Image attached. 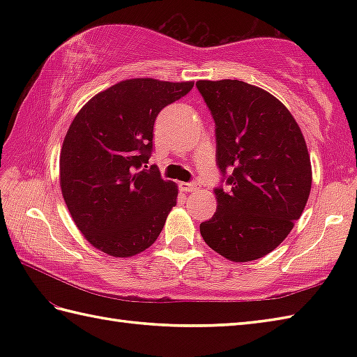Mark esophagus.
Masks as SVG:
<instances>
[{"label":"esophagus","mask_w":357,"mask_h":357,"mask_svg":"<svg viewBox=\"0 0 357 357\" xmlns=\"http://www.w3.org/2000/svg\"><path fill=\"white\" fill-rule=\"evenodd\" d=\"M181 188H183L184 192H195V190H198V188H199V184L195 183V181H193V183H183V184H181Z\"/></svg>","instance_id":"1"}]
</instances>
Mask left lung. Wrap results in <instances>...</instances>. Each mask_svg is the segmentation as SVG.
I'll use <instances>...</instances> for the list:
<instances>
[{
	"instance_id": "8db88e82",
	"label": "left lung",
	"mask_w": 357,
	"mask_h": 357,
	"mask_svg": "<svg viewBox=\"0 0 357 357\" xmlns=\"http://www.w3.org/2000/svg\"><path fill=\"white\" fill-rule=\"evenodd\" d=\"M215 121L221 185L218 208L199 225L210 248L234 262L275 250L305 208L312 165L291 113L265 90L238 79L198 81ZM227 187L224 189L223 185Z\"/></svg>"
}]
</instances>
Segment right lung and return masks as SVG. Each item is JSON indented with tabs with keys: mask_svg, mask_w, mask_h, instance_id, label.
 I'll return each mask as SVG.
<instances>
[{
	"mask_svg": "<svg viewBox=\"0 0 357 357\" xmlns=\"http://www.w3.org/2000/svg\"><path fill=\"white\" fill-rule=\"evenodd\" d=\"M195 82L121 81L93 96L69 127L59 158L61 190L84 238L115 257L138 255L158 239L176 206L153 153V126Z\"/></svg>",
	"mask_w": 357,
	"mask_h": 357,
	"instance_id": "obj_1",
	"label": "right lung"
}]
</instances>
